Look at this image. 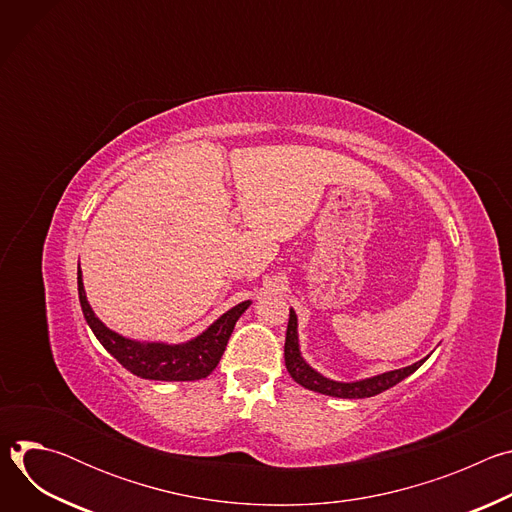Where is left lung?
Segmentation results:
<instances>
[{
  "instance_id": "8db88e82",
  "label": "left lung",
  "mask_w": 512,
  "mask_h": 512,
  "mask_svg": "<svg viewBox=\"0 0 512 512\" xmlns=\"http://www.w3.org/2000/svg\"><path fill=\"white\" fill-rule=\"evenodd\" d=\"M285 367L287 373L291 375L296 383H300L302 387L322 393V395H330V397H340V399H367V397H375L391 387H395L397 383H401L405 377H409L411 373H415L423 360H417L411 367L405 369H397V371H389L371 379H362L356 383H338V381H330L326 377H322L320 373H316L310 364L302 358L300 354V344H298V318L296 312L289 310V322H287V332H285Z\"/></svg>"
}]
</instances>
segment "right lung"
<instances>
[{
	"mask_svg": "<svg viewBox=\"0 0 512 512\" xmlns=\"http://www.w3.org/2000/svg\"><path fill=\"white\" fill-rule=\"evenodd\" d=\"M79 300L85 314L87 324L91 326L97 340L105 346L109 354H113L127 371L141 379L150 381H198L208 377L218 360H221L227 342L233 334V328L241 314L251 306V302H243L218 318L208 330L186 344H164V342H135L119 336L109 330L91 310L81 267H79Z\"/></svg>",
	"mask_w": 512,
	"mask_h": 512,
	"instance_id": "obj_1",
	"label": "right lung"
}]
</instances>
